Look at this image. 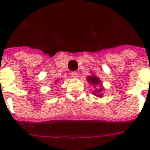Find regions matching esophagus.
<instances>
[{
  "mask_svg": "<svg viewBox=\"0 0 150 150\" xmlns=\"http://www.w3.org/2000/svg\"><path fill=\"white\" fill-rule=\"evenodd\" d=\"M71 77H73L74 79H77V78L79 77V72H77V71H74V72H72L71 74Z\"/></svg>",
  "mask_w": 150,
  "mask_h": 150,
  "instance_id": "esophagus-1",
  "label": "esophagus"
}]
</instances>
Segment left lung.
<instances>
[{"label":"left lung","mask_w":150,"mask_h":150,"mask_svg":"<svg viewBox=\"0 0 150 150\" xmlns=\"http://www.w3.org/2000/svg\"><path fill=\"white\" fill-rule=\"evenodd\" d=\"M86 80L88 83H89L90 85H92L93 88H95V90L92 92L93 95H95L97 97H103V87L102 82H101V80L99 79L96 75H89L86 77ZM97 85L100 86V88H96V86Z\"/></svg>","instance_id":"1"}]
</instances>
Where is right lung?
Segmentation results:
<instances>
[{"instance_id": "right-lung-1", "label": "right lung", "mask_w": 150, "mask_h": 150, "mask_svg": "<svg viewBox=\"0 0 150 150\" xmlns=\"http://www.w3.org/2000/svg\"><path fill=\"white\" fill-rule=\"evenodd\" d=\"M57 82V80H56V82H54V84H56Z\"/></svg>"}]
</instances>
